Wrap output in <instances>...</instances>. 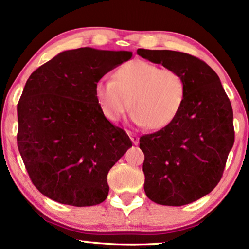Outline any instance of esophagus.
Masks as SVG:
<instances>
[{
    "mask_svg": "<svg viewBox=\"0 0 249 249\" xmlns=\"http://www.w3.org/2000/svg\"><path fill=\"white\" fill-rule=\"evenodd\" d=\"M128 135L130 136V139H131V142H132V144L134 145H138V142H139V137L136 134H134V132H130L129 131L128 132Z\"/></svg>",
    "mask_w": 249,
    "mask_h": 249,
    "instance_id": "obj_1",
    "label": "esophagus"
}]
</instances>
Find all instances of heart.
<instances>
[{
  "mask_svg": "<svg viewBox=\"0 0 249 249\" xmlns=\"http://www.w3.org/2000/svg\"><path fill=\"white\" fill-rule=\"evenodd\" d=\"M185 93L181 74L144 60L124 64L115 70L113 79L102 78L95 85V97L108 121L121 120L131 107L132 122L152 130L173 122Z\"/></svg>",
  "mask_w": 249,
  "mask_h": 249,
  "instance_id": "obj_1",
  "label": "heart"
}]
</instances>
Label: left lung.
Instances as JSON below:
<instances>
[{"instance_id":"obj_1","label":"left lung","mask_w":249,"mask_h":249,"mask_svg":"<svg viewBox=\"0 0 249 249\" xmlns=\"http://www.w3.org/2000/svg\"><path fill=\"white\" fill-rule=\"evenodd\" d=\"M137 54L181 74L185 100L168 127L142 136L144 189L156 204L181 206L212 192L234 142L231 103L212 68L190 54L138 49Z\"/></svg>"}]
</instances>
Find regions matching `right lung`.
I'll list each match as a JSON object with an SVG mask.
<instances>
[{
  "instance_id": "1",
  "label": "right lung",
  "mask_w": 249,
  "mask_h": 249,
  "mask_svg": "<svg viewBox=\"0 0 249 249\" xmlns=\"http://www.w3.org/2000/svg\"><path fill=\"white\" fill-rule=\"evenodd\" d=\"M128 51H64L30 74L18 111V148L43 195L72 206L107 199V173L132 144L104 117L95 85L130 60Z\"/></svg>"
}]
</instances>
